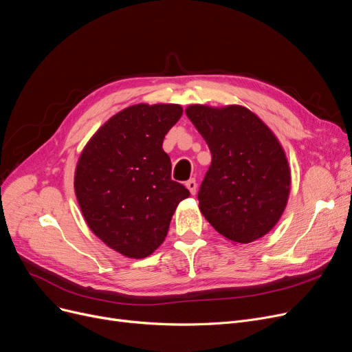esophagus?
<instances>
[{"label":"esophagus","mask_w":352,"mask_h":352,"mask_svg":"<svg viewBox=\"0 0 352 352\" xmlns=\"http://www.w3.org/2000/svg\"><path fill=\"white\" fill-rule=\"evenodd\" d=\"M186 186H187V188L190 190L191 194H195V192H197V181H195L194 178L188 179V181L186 182Z\"/></svg>","instance_id":"esophagus-1"}]
</instances>
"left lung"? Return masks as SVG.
Wrapping results in <instances>:
<instances>
[{
  "instance_id": "1",
  "label": "left lung",
  "mask_w": 352,
  "mask_h": 352,
  "mask_svg": "<svg viewBox=\"0 0 352 352\" xmlns=\"http://www.w3.org/2000/svg\"><path fill=\"white\" fill-rule=\"evenodd\" d=\"M186 113L211 152L198 191L203 216L234 243L263 237L279 221L290 190L287 160L276 136L239 104H191Z\"/></svg>"
}]
</instances>
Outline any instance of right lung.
Instances as JSON below:
<instances>
[{"instance_id": "obj_1", "label": "right lung", "mask_w": 352, "mask_h": 352, "mask_svg": "<svg viewBox=\"0 0 352 352\" xmlns=\"http://www.w3.org/2000/svg\"><path fill=\"white\" fill-rule=\"evenodd\" d=\"M182 115L179 104H133L112 116L85 146L74 174L83 217L103 243L133 258L166 237L190 191L171 179L162 142Z\"/></svg>"}]
</instances>
